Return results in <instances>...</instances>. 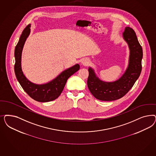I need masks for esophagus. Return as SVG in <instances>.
Masks as SVG:
<instances>
[{"instance_id": "esophagus-1", "label": "esophagus", "mask_w": 156, "mask_h": 156, "mask_svg": "<svg viewBox=\"0 0 156 156\" xmlns=\"http://www.w3.org/2000/svg\"><path fill=\"white\" fill-rule=\"evenodd\" d=\"M81 64L84 66H87L89 64V61L87 59H84L82 61Z\"/></svg>"}]
</instances>
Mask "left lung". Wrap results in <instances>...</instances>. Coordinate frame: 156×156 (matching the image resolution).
<instances>
[{
  "instance_id": "obj_1",
  "label": "left lung",
  "mask_w": 156,
  "mask_h": 156,
  "mask_svg": "<svg viewBox=\"0 0 156 156\" xmlns=\"http://www.w3.org/2000/svg\"><path fill=\"white\" fill-rule=\"evenodd\" d=\"M123 38L130 49L129 62L125 72L118 80L113 82L103 81L96 76L92 68L88 69L87 86L92 95L98 100L115 101L122 98L134 86L141 74L143 52L136 33L133 29L126 27Z\"/></svg>"
}]
</instances>
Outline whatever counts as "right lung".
Returning <instances> with one entry per match:
<instances>
[{"label":"right lung","mask_w":156,"mask_h":156,"mask_svg":"<svg viewBox=\"0 0 156 156\" xmlns=\"http://www.w3.org/2000/svg\"><path fill=\"white\" fill-rule=\"evenodd\" d=\"M30 26L28 25L22 31L20 40L15 46V76L20 86L34 100L40 102H48L54 101L60 95L66 86V81L70 76L73 75L80 69V66H75L66 69L55 79L43 84H36L29 80L24 75L21 66V58L23 48L26 40L30 34Z\"/></svg>","instance_id":"obj_1"}]
</instances>
